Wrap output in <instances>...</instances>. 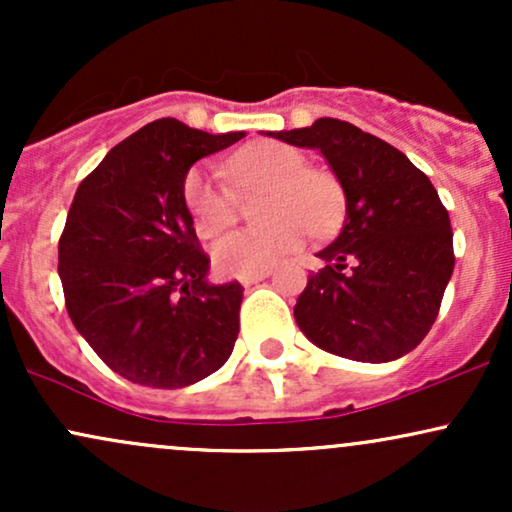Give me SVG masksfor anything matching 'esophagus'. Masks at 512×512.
Instances as JSON below:
<instances>
[{
  "label": "esophagus",
  "mask_w": 512,
  "mask_h": 512,
  "mask_svg": "<svg viewBox=\"0 0 512 512\" xmlns=\"http://www.w3.org/2000/svg\"><path fill=\"white\" fill-rule=\"evenodd\" d=\"M267 276H269V269H262V272H255V274H245V276H240V284L252 286V284H257V281L267 279Z\"/></svg>",
  "instance_id": "obj_1"
}]
</instances>
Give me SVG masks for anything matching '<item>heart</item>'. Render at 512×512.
Wrapping results in <instances>:
<instances>
[{
	"label": "heart",
	"mask_w": 512,
	"mask_h": 512,
	"mask_svg": "<svg viewBox=\"0 0 512 512\" xmlns=\"http://www.w3.org/2000/svg\"><path fill=\"white\" fill-rule=\"evenodd\" d=\"M223 175L238 190H264L257 219L267 226L236 231L211 248L214 267L226 276H245L269 269L281 257L301 248L305 233L330 236L344 214V192L332 173L310 168L298 149L281 142H257L223 161ZM182 199L195 231L211 238L226 231L238 216L231 187L207 163L187 170Z\"/></svg>",
	"instance_id": "1"
}]
</instances>
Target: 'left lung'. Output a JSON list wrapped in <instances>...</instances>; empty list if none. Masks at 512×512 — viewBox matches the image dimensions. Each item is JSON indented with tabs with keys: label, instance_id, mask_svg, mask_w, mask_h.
Here are the masks:
<instances>
[{
	"label": "left lung",
	"instance_id": "obj_1",
	"mask_svg": "<svg viewBox=\"0 0 512 512\" xmlns=\"http://www.w3.org/2000/svg\"><path fill=\"white\" fill-rule=\"evenodd\" d=\"M269 137L320 151L346 197L342 231L317 252L325 269L310 274L293 308L301 332L351 361L409 354L436 322L455 267L436 187L402 151L351 122L320 117Z\"/></svg>",
	"mask_w": 512,
	"mask_h": 512
}]
</instances>
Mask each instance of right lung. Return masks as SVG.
I'll return each instance as SVG.
<instances>
[{
    "label": "right lung",
    "mask_w": 512,
    "mask_h": 512,
    "mask_svg": "<svg viewBox=\"0 0 512 512\" xmlns=\"http://www.w3.org/2000/svg\"><path fill=\"white\" fill-rule=\"evenodd\" d=\"M243 137L163 117L113 146L76 190L60 238L64 303L88 346L132 383L175 390L231 356L243 286L207 281L182 180Z\"/></svg>",
    "instance_id": "1"
}]
</instances>
